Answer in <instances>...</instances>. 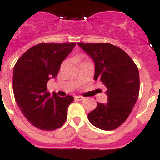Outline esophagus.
<instances>
[{
    "label": "esophagus",
    "instance_id": "esophagus-1",
    "mask_svg": "<svg viewBox=\"0 0 160 160\" xmlns=\"http://www.w3.org/2000/svg\"><path fill=\"white\" fill-rule=\"evenodd\" d=\"M75 99L77 100V101H82V100L84 99V97H81V96H77V97H75Z\"/></svg>",
    "mask_w": 160,
    "mask_h": 160
}]
</instances>
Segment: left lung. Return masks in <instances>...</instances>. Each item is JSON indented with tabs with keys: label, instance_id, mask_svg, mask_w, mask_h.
I'll list each match as a JSON object with an SVG mask.
<instances>
[{
	"label": "left lung",
	"instance_id": "1",
	"mask_svg": "<svg viewBox=\"0 0 160 160\" xmlns=\"http://www.w3.org/2000/svg\"><path fill=\"white\" fill-rule=\"evenodd\" d=\"M78 45L95 63L94 80H101L107 88V103L97 102V108L88 114V120L101 130H114L128 118L138 100V68L123 50L110 43Z\"/></svg>",
	"mask_w": 160,
	"mask_h": 160
}]
</instances>
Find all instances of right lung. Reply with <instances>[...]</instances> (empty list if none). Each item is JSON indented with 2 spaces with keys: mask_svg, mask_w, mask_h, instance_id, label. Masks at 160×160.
Listing matches in <instances>:
<instances>
[{
  "mask_svg": "<svg viewBox=\"0 0 160 160\" xmlns=\"http://www.w3.org/2000/svg\"><path fill=\"white\" fill-rule=\"evenodd\" d=\"M76 46L69 43H39L32 47L13 68L15 101L30 124L42 130H54L64 124L74 97H60L47 92V84L58 75L60 65Z\"/></svg>",
  "mask_w": 160,
  "mask_h": 160,
  "instance_id": "obj_1",
  "label": "right lung"
}]
</instances>
